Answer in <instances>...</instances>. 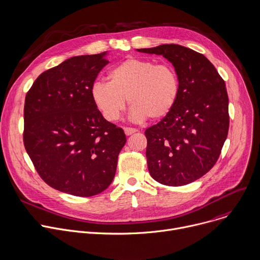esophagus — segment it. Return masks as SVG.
Listing matches in <instances>:
<instances>
[{
    "mask_svg": "<svg viewBox=\"0 0 260 260\" xmlns=\"http://www.w3.org/2000/svg\"><path fill=\"white\" fill-rule=\"evenodd\" d=\"M124 131H125V134H126L127 136H129V135H132L133 133L137 132V129L130 128V127H125V128H124Z\"/></svg>",
    "mask_w": 260,
    "mask_h": 260,
    "instance_id": "1",
    "label": "esophagus"
}]
</instances>
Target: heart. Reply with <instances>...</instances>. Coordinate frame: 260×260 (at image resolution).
I'll return each instance as SVG.
<instances>
[{"mask_svg":"<svg viewBox=\"0 0 260 260\" xmlns=\"http://www.w3.org/2000/svg\"><path fill=\"white\" fill-rule=\"evenodd\" d=\"M179 82L174 69L151 60L129 58L109 73V82H96L91 97L97 110L109 122H116L126 108L130 117L141 122L149 117L159 120L173 109L178 97Z\"/></svg>","mask_w":260,"mask_h":260,"instance_id":"b5f03b06","label":"heart"}]
</instances>
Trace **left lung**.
Listing matches in <instances>:
<instances>
[{
  "mask_svg": "<svg viewBox=\"0 0 260 260\" xmlns=\"http://www.w3.org/2000/svg\"><path fill=\"white\" fill-rule=\"evenodd\" d=\"M138 52L163 55L176 72L178 97L173 109L144 132L150 176L162 184H188L217 162L230 126L225 83L214 66L189 48L164 44Z\"/></svg>",
  "mask_w": 260,
  "mask_h": 260,
  "instance_id": "8db88e82",
  "label": "left lung"
}]
</instances>
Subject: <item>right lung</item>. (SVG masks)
<instances>
[{"label": "right lung", "mask_w": 260, "mask_h": 260, "mask_svg": "<svg viewBox=\"0 0 260 260\" xmlns=\"http://www.w3.org/2000/svg\"><path fill=\"white\" fill-rule=\"evenodd\" d=\"M106 55L67 59L41 74L25 96L26 152L48 185L77 197L110 186L126 143L123 129L103 118L91 97Z\"/></svg>", "instance_id": "obj_1"}]
</instances>
